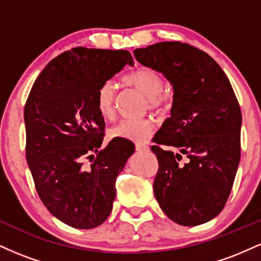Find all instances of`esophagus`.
I'll use <instances>...</instances> for the list:
<instances>
[{
    "instance_id": "obj_1",
    "label": "esophagus",
    "mask_w": 261,
    "mask_h": 261,
    "mask_svg": "<svg viewBox=\"0 0 261 261\" xmlns=\"http://www.w3.org/2000/svg\"><path fill=\"white\" fill-rule=\"evenodd\" d=\"M148 147L146 145H143V143H136V151H139V152H143V151H146V149H147Z\"/></svg>"
}]
</instances>
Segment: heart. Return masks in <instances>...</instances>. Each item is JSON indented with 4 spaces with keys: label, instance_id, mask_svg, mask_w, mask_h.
<instances>
[{
    "label": "heart",
    "instance_id": "obj_1",
    "mask_svg": "<svg viewBox=\"0 0 261 261\" xmlns=\"http://www.w3.org/2000/svg\"><path fill=\"white\" fill-rule=\"evenodd\" d=\"M124 82L139 89L147 97V103L151 109L161 110L166 107L167 98L163 94L164 80L160 72L149 67H141L124 77ZM115 85L110 81L104 82L95 95V107L101 118L110 119L114 115L115 108ZM153 121L151 119H126L113 126L109 130L112 139L128 140L134 142H145L153 131Z\"/></svg>",
    "mask_w": 261,
    "mask_h": 261
}]
</instances>
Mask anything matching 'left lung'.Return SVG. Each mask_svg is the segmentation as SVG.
Returning a JSON list of instances; mask_svg holds the SVG:
<instances>
[{"label": "left lung", "instance_id": "1", "mask_svg": "<svg viewBox=\"0 0 261 261\" xmlns=\"http://www.w3.org/2000/svg\"><path fill=\"white\" fill-rule=\"evenodd\" d=\"M134 55L174 89L170 118L151 147L158 160L155 199L175 223L208 222L226 205L241 160L242 113L228 77L211 56L180 41L149 45ZM182 154L188 158L184 166L178 163Z\"/></svg>", "mask_w": 261, "mask_h": 261}]
</instances>
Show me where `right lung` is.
Listing matches in <instances>:
<instances>
[{"instance_id":"1","label":"right lung","mask_w":261,"mask_h":261,"mask_svg":"<svg viewBox=\"0 0 261 261\" xmlns=\"http://www.w3.org/2000/svg\"><path fill=\"white\" fill-rule=\"evenodd\" d=\"M126 65H134L127 50L73 47L45 66L27 99L25 155L35 189L50 214L73 228L107 220L116 178L135 152L120 139L100 149L106 122L95 107L99 87Z\"/></svg>"}]
</instances>
